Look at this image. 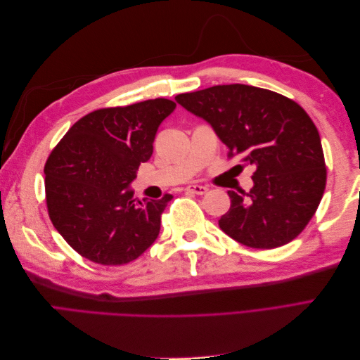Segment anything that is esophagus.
<instances>
[{
    "label": "esophagus",
    "instance_id": "1",
    "mask_svg": "<svg viewBox=\"0 0 360 360\" xmlns=\"http://www.w3.org/2000/svg\"><path fill=\"white\" fill-rule=\"evenodd\" d=\"M184 191L195 193V195H204L207 191H209V188L201 186V184H189V186L184 188Z\"/></svg>",
    "mask_w": 360,
    "mask_h": 360
}]
</instances>
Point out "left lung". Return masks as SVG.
I'll list each match as a JSON object with an SVG mask.
<instances>
[{"label":"left lung","instance_id":"left-lung-1","mask_svg":"<svg viewBox=\"0 0 360 360\" xmlns=\"http://www.w3.org/2000/svg\"><path fill=\"white\" fill-rule=\"evenodd\" d=\"M176 101L213 127L228 156L255 167L252 189L228 191L231 205L219 219L221 230L255 249L279 248L296 238L326 188L321 139L303 108L245 84L214 85L179 94Z\"/></svg>","mask_w":360,"mask_h":360}]
</instances>
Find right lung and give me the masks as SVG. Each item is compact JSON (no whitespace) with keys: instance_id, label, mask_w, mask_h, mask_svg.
I'll return each instance as SVG.
<instances>
[{"instance_id":"1","label":"right lung","mask_w":360,"mask_h":360,"mask_svg":"<svg viewBox=\"0 0 360 360\" xmlns=\"http://www.w3.org/2000/svg\"><path fill=\"white\" fill-rule=\"evenodd\" d=\"M174 110L168 99L97 110L78 120L52 150L45 165L49 217L84 258L120 266L155 243L172 195L139 201L130 184Z\"/></svg>"}]
</instances>
